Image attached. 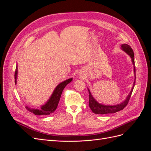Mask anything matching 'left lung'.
Segmentation results:
<instances>
[{"label": "left lung", "instance_id": "8db88e82", "mask_svg": "<svg viewBox=\"0 0 151 151\" xmlns=\"http://www.w3.org/2000/svg\"><path fill=\"white\" fill-rule=\"evenodd\" d=\"M121 48L123 52H125L127 55H129L130 57L132 64L134 65L135 79H134L133 86H132V88L131 89L130 92L129 93V95L127 96V98L124 100V101L122 102L121 103L116 104V105H105V104H103L101 103H98L93 96V95L91 94L89 89L88 88L89 91V108H91V110H92V111L95 114H101V115H103V114L115 113L117 111L122 110V109L127 106L130 98L132 93V91H133L134 86L135 84V78H136L135 62H134V53L133 52V50H132L129 45L127 44H122Z\"/></svg>", "mask_w": 151, "mask_h": 151}]
</instances>
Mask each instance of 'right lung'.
<instances>
[{"label":"right lung","mask_w":151,"mask_h":151,"mask_svg":"<svg viewBox=\"0 0 151 151\" xmlns=\"http://www.w3.org/2000/svg\"><path fill=\"white\" fill-rule=\"evenodd\" d=\"M17 65L16 67V71L14 74V78H15V84H17ZM72 78H69L64 81L62 82L59 84L57 86V87L55 88L53 93L52 94L51 96L50 97L48 101L45 103V104H43L41 106L40 109H35L33 108H29L28 106H26V108L31 113H34L36 115H50V114L53 113L57 108L58 104L59 101H60V98L61 96V94L63 89L65 87L69 84L70 82L72 81Z\"/></svg>","instance_id":"1"}]
</instances>
